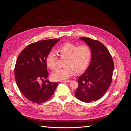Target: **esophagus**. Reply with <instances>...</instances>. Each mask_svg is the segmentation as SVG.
Segmentation results:
<instances>
[{
  "label": "esophagus",
  "instance_id": "34e87169",
  "mask_svg": "<svg viewBox=\"0 0 131 131\" xmlns=\"http://www.w3.org/2000/svg\"><path fill=\"white\" fill-rule=\"evenodd\" d=\"M71 81L70 80H64V81H61V82H70Z\"/></svg>",
  "mask_w": 131,
  "mask_h": 131
}]
</instances>
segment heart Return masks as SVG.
<instances>
[{"label": "heart", "instance_id": "1", "mask_svg": "<svg viewBox=\"0 0 131 131\" xmlns=\"http://www.w3.org/2000/svg\"><path fill=\"white\" fill-rule=\"evenodd\" d=\"M57 53L61 58L66 59L64 68L53 70L51 77L55 81H64L74 74H80L88 68L91 58V50L87 45L78 46L67 43L59 47ZM58 58L54 52H50L46 58V64L50 69L56 67Z\"/></svg>", "mask_w": 131, "mask_h": 131}]
</instances>
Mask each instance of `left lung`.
<instances>
[{
  "label": "left lung",
  "mask_w": 131,
  "mask_h": 131,
  "mask_svg": "<svg viewBox=\"0 0 131 131\" xmlns=\"http://www.w3.org/2000/svg\"><path fill=\"white\" fill-rule=\"evenodd\" d=\"M91 50V60L88 68L79 77V86L75 96L85 103L98 100L106 92L112 81L113 58L101 42L89 38H79Z\"/></svg>",
  "instance_id": "8db88e82"
}]
</instances>
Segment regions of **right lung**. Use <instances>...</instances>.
I'll list each match as a JSON object with an SVG mask.
<instances>
[{"label":"right lung","mask_w":131,"mask_h":131,"mask_svg":"<svg viewBox=\"0 0 131 131\" xmlns=\"http://www.w3.org/2000/svg\"><path fill=\"white\" fill-rule=\"evenodd\" d=\"M59 39H49L28 45L19 54L15 68L18 88L27 99L40 104L49 99L58 84L47 80L46 58ZM40 80L45 82L40 84Z\"/></svg>","instance_id":"right-lung-1"}]
</instances>
